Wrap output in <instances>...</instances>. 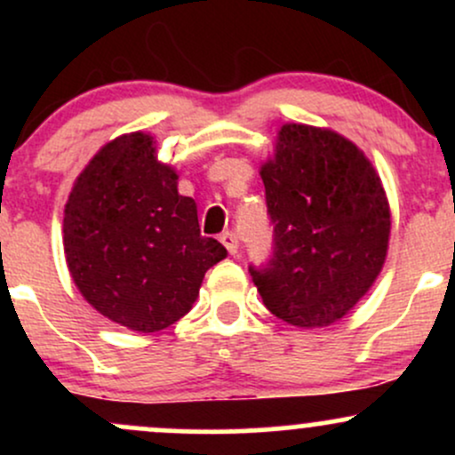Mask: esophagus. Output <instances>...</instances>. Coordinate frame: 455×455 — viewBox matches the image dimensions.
Masks as SVG:
<instances>
[{
    "instance_id": "esophagus-1",
    "label": "esophagus",
    "mask_w": 455,
    "mask_h": 455,
    "mask_svg": "<svg viewBox=\"0 0 455 455\" xmlns=\"http://www.w3.org/2000/svg\"><path fill=\"white\" fill-rule=\"evenodd\" d=\"M220 242L224 243V248L228 250V254H237V250H239V242H237V235L235 233H222L220 235Z\"/></svg>"
}]
</instances>
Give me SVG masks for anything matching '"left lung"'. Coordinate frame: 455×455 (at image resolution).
<instances>
[{
    "instance_id": "1",
    "label": "left lung",
    "mask_w": 455,
    "mask_h": 455,
    "mask_svg": "<svg viewBox=\"0 0 455 455\" xmlns=\"http://www.w3.org/2000/svg\"><path fill=\"white\" fill-rule=\"evenodd\" d=\"M274 254L250 265L263 304L295 327L340 321L387 257L389 203L363 151L327 128L284 124L260 166Z\"/></svg>"
}]
</instances>
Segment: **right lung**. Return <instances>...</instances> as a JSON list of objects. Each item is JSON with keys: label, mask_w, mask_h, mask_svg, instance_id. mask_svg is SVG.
<instances>
[{"label": "right lung", "mask_w": 455, "mask_h": 455, "mask_svg": "<svg viewBox=\"0 0 455 455\" xmlns=\"http://www.w3.org/2000/svg\"><path fill=\"white\" fill-rule=\"evenodd\" d=\"M64 250L81 295L140 333L188 315L205 271L227 257L220 242L201 235L195 198L177 192L175 169L158 162L145 132L107 143L76 177Z\"/></svg>", "instance_id": "right-lung-1"}]
</instances>
